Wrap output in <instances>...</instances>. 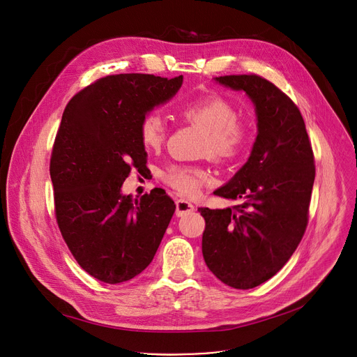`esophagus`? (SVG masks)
Here are the masks:
<instances>
[{
    "mask_svg": "<svg viewBox=\"0 0 357 357\" xmlns=\"http://www.w3.org/2000/svg\"><path fill=\"white\" fill-rule=\"evenodd\" d=\"M195 211V206H193L190 202L185 201V199H178L176 201V215L178 216H183L188 213H192Z\"/></svg>",
    "mask_w": 357,
    "mask_h": 357,
    "instance_id": "34e87169",
    "label": "esophagus"
}]
</instances>
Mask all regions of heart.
Returning <instances> with one entry per match:
<instances>
[{
  "mask_svg": "<svg viewBox=\"0 0 357 357\" xmlns=\"http://www.w3.org/2000/svg\"><path fill=\"white\" fill-rule=\"evenodd\" d=\"M179 116L205 129L204 152L218 162H232L249 146V125L238 118L232 102L218 93H208L183 101L178 108ZM142 146L148 151L159 149L168 137V128L158 114H145L138 125ZM160 179L183 197H193L209 179V174L197 165L172 164L160 172Z\"/></svg>",
  "mask_w": 357,
  "mask_h": 357,
  "instance_id": "b5f03b06",
  "label": "heart"
}]
</instances>
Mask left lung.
I'll return each mask as SVG.
<instances>
[{
	"label": "left lung",
	"mask_w": 357,
	"mask_h": 357,
	"mask_svg": "<svg viewBox=\"0 0 357 357\" xmlns=\"http://www.w3.org/2000/svg\"><path fill=\"white\" fill-rule=\"evenodd\" d=\"M245 91L256 107L257 137L246 164L213 193L241 201L198 208L205 219L202 253L225 284L252 289L275 276L301 243L314 182V156L296 104L256 74L218 77Z\"/></svg>",
	"instance_id": "1"
}]
</instances>
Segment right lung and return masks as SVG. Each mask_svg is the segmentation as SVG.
<instances>
[{"mask_svg": "<svg viewBox=\"0 0 357 357\" xmlns=\"http://www.w3.org/2000/svg\"><path fill=\"white\" fill-rule=\"evenodd\" d=\"M183 77L118 74L96 79L63 109L50 174L59 232L78 265L104 283H122L151 262L176 205L160 188L121 195L132 168H146L141 118L168 101Z\"/></svg>", "mask_w": 357, "mask_h": 357, "instance_id": "right-lung-1", "label": "right lung"}]
</instances>
